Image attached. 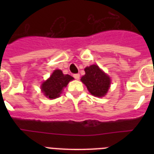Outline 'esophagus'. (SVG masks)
<instances>
[{
  "label": "esophagus",
  "instance_id": "34e87169",
  "mask_svg": "<svg viewBox=\"0 0 154 154\" xmlns=\"http://www.w3.org/2000/svg\"><path fill=\"white\" fill-rule=\"evenodd\" d=\"M73 77H74L75 79H79L80 77V75H79V74H74L73 75Z\"/></svg>",
  "mask_w": 154,
  "mask_h": 154
}]
</instances>
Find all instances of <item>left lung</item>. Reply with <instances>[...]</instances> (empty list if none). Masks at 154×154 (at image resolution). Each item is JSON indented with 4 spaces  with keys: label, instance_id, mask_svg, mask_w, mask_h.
I'll list each match as a JSON object with an SVG mask.
<instances>
[{
    "label": "left lung",
    "instance_id": "1",
    "mask_svg": "<svg viewBox=\"0 0 154 154\" xmlns=\"http://www.w3.org/2000/svg\"><path fill=\"white\" fill-rule=\"evenodd\" d=\"M85 72V75L82 77L81 81L85 84L89 92L98 97L104 96L109 88V77L96 65L86 67Z\"/></svg>",
    "mask_w": 154,
    "mask_h": 154
}]
</instances>
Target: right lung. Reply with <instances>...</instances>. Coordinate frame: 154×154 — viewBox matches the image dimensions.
Returning <instances> with one entry per match:
<instances>
[{
    "instance_id": "add662e5",
    "label": "right lung",
    "mask_w": 154,
    "mask_h": 154,
    "mask_svg": "<svg viewBox=\"0 0 154 154\" xmlns=\"http://www.w3.org/2000/svg\"><path fill=\"white\" fill-rule=\"evenodd\" d=\"M74 79L69 75H64L59 69L53 72L50 78L42 85V90L49 99H55L60 96L64 87H66L71 80Z\"/></svg>"
}]
</instances>
